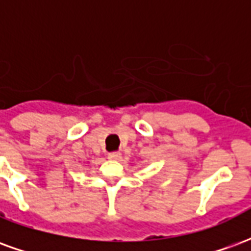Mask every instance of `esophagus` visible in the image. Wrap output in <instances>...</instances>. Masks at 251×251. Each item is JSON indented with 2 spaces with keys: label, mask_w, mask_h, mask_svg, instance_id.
Returning a JSON list of instances; mask_svg holds the SVG:
<instances>
[{
  "label": "esophagus",
  "mask_w": 251,
  "mask_h": 251,
  "mask_svg": "<svg viewBox=\"0 0 251 251\" xmlns=\"http://www.w3.org/2000/svg\"><path fill=\"white\" fill-rule=\"evenodd\" d=\"M107 157L110 158V160H120L122 156H121L120 152H113V153H109V156Z\"/></svg>",
  "instance_id": "esophagus-1"
}]
</instances>
